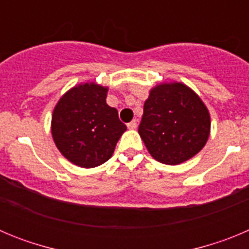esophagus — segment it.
Wrapping results in <instances>:
<instances>
[{
	"instance_id": "1",
	"label": "esophagus",
	"mask_w": 249,
	"mask_h": 249,
	"mask_svg": "<svg viewBox=\"0 0 249 249\" xmlns=\"http://www.w3.org/2000/svg\"><path fill=\"white\" fill-rule=\"evenodd\" d=\"M127 127H128V129H136V128H137V120H133L132 122H129L128 124H127Z\"/></svg>"
}]
</instances>
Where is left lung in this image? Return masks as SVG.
Instances as JSON below:
<instances>
[{
    "label": "left lung",
    "mask_w": 249,
    "mask_h": 249,
    "mask_svg": "<svg viewBox=\"0 0 249 249\" xmlns=\"http://www.w3.org/2000/svg\"><path fill=\"white\" fill-rule=\"evenodd\" d=\"M138 133L156 160L169 166L183 163L206 146L210 111L184 83H158L144 102Z\"/></svg>",
    "instance_id": "1"
}]
</instances>
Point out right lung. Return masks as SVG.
<instances>
[{
  "mask_svg": "<svg viewBox=\"0 0 249 249\" xmlns=\"http://www.w3.org/2000/svg\"><path fill=\"white\" fill-rule=\"evenodd\" d=\"M108 87L82 82L68 89L54 106L51 133L65 158L82 168L103 164L126 132L118 112L106 102Z\"/></svg>",
  "mask_w": 249,
  "mask_h": 249,
  "instance_id": "right-lung-1",
  "label": "right lung"
}]
</instances>
